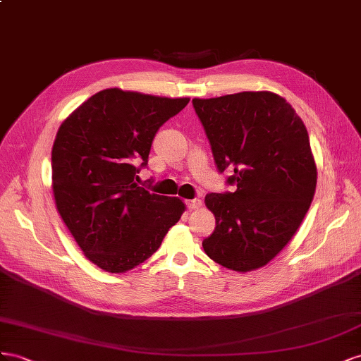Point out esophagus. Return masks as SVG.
Returning <instances> with one entry per match:
<instances>
[{
  "label": "esophagus",
  "instance_id": "obj_1",
  "mask_svg": "<svg viewBox=\"0 0 361 361\" xmlns=\"http://www.w3.org/2000/svg\"><path fill=\"white\" fill-rule=\"evenodd\" d=\"M186 205H188V209H189V210H195V209H200V207H201V205H202V201H201V200H198V198L189 200V201H186Z\"/></svg>",
  "mask_w": 361,
  "mask_h": 361
}]
</instances>
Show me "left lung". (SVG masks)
<instances>
[{"instance_id": "left-lung-1", "label": "left lung", "mask_w": 361, "mask_h": 361, "mask_svg": "<svg viewBox=\"0 0 361 361\" xmlns=\"http://www.w3.org/2000/svg\"><path fill=\"white\" fill-rule=\"evenodd\" d=\"M216 169H231L234 192L209 193L216 218L202 240L212 260L248 272L269 263L293 238L316 189L308 133L292 106L272 92L192 99Z\"/></svg>"}]
</instances>
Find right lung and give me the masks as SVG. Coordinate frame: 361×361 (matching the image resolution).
I'll return each instance as SVG.
<instances>
[{"label": "right lung", "instance_id": "1", "mask_svg": "<svg viewBox=\"0 0 361 361\" xmlns=\"http://www.w3.org/2000/svg\"><path fill=\"white\" fill-rule=\"evenodd\" d=\"M189 98L101 90L61 123L51 152L57 210L87 259L111 274L145 262L184 212L140 188L151 143Z\"/></svg>", "mask_w": 361, "mask_h": 361}]
</instances>
